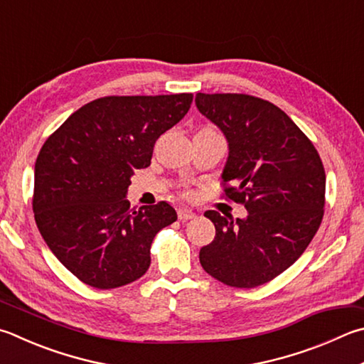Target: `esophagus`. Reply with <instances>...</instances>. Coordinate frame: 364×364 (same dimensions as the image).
Returning a JSON list of instances; mask_svg holds the SVG:
<instances>
[{"instance_id":"obj_1","label":"esophagus","mask_w":364,"mask_h":364,"mask_svg":"<svg viewBox=\"0 0 364 364\" xmlns=\"http://www.w3.org/2000/svg\"><path fill=\"white\" fill-rule=\"evenodd\" d=\"M193 218H196V213L191 208H186V207L178 208V220L180 221H188V220H193Z\"/></svg>"}]
</instances>
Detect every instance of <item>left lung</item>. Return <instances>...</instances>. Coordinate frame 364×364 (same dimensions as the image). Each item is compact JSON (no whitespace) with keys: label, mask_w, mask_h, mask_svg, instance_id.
Returning <instances> with one entry per match:
<instances>
[{"label":"left lung","mask_w":364,"mask_h":364,"mask_svg":"<svg viewBox=\"0 0 364 364\" xmlns=\"http://www.w3.org/2000/svg\"><path fill=\"white\" fill-rule=\"evenodd\" d=\"M196 105L228 138L223 196L248 211L237 221L205 211L216 235L202 247L200 264L228 287L264 285L296 262L320 228L326 189L320 154L291 119L262 98L197 94Z\"/></svg>","instance_id":"1"}]
</instances>
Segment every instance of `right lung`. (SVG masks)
Segmentation results:
<instances>
[{
	"label": "right lung",
	"mask_w": 364,
	"mask_h": 364,
	"mask_svg": "<svg viewBox=\"0 0 364 364\" xmlns=\"http://www.w3.org/2000/svg\"><path fill=\"white\" fill-rule=\"evenodd\" d=\"M193 94L109 95L75 111L44 141L35 164L33 211L52 253L85 285L135 282L151 264L156 234L176 221L167 202L130 208V176L146 168L164 132Z\"/></svg>",
	"instance_id": "right-lung-1"
}]
</instances>
